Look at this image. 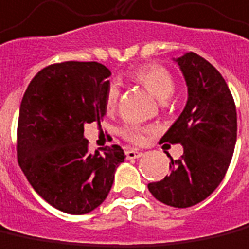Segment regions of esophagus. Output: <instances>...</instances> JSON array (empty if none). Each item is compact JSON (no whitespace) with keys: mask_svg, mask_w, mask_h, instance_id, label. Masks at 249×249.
I'll list each match as a JSON object with an SVG mask.
<instances>
[{"mask_svg":"<svg viewBox=\"0 0 249 249\" xmlns=\"http://www.w3.org/2000/svg\"><path fill=\"white\" fill-rule=\"evenodd\" d=\"M125 155H126V159H139L140 156H142V152L136 149H126Z\"/></svg>","mask_w":249,"mask_h":249,"instance_id":"obj_1","label":"esophagus"}]
</instances>
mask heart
<instances>
[{
	"instance_id": "heart-1",
	"label": "heart",
	"mask_w": 249,
	"mask_h": 249,
	"mask_svg": "<svg viewBox=\"0 0 249 249\" xmlns=\"http://www.w3.org/2000/svg\"><path fill=\"white\" fill-rule=\"evenodd\" d=\"M132 79H135L136 82L142 85L145 89H148L149 91L158 98V100L164 101L170 98L174 93V79L171 74L159 64H142L139 66L137 69L130 72ZM120 90L119 85L116 82H110L107 85V94H105V105L107 110H112L117 105L119 101ZM145 129L139 128V126H125L123 130V135L126 140L132 142L140 144L144 140L142 132Z\"/></svg>"
}]
</instances>
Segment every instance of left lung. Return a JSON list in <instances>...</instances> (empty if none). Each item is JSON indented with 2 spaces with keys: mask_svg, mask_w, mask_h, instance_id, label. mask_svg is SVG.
Masks as SVG:
<instances>
[{
  "mask_svg": "<svg viewBox=\"0 0 249 249\" xmlns=\"http://www.w3.org/2000/svg\"><path fill=\"white\" fill-rule=\"evenodd\" d=\"M187 86L183 112L160 142L182 144L183 155L174 160L170 174L148 183L158 201L173 208H190L208 198L221 183L233 155L237 116L225 79L194 52L174 59Z\"/></svg>",
  "mask_w": 249,
  "mask_h": 249,
  "instance_id": "left-lung-1",
  "label": "left lung"
}]
</instances>
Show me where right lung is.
Here are the masks:
<instances>
[{
  "instance_id": "add662e5",
  "label": "right lung",
  "mask_w": 249,
  "mask_h": 249,
  "mask_svg": "<svg viewBox=\"0 0 249 249\" xmlns=\"http://www.w3.org/2000/svg\"><path fill=\"white\" fill-rule=\"evenodd\" d=\"M110 70L63 62L37 72L22 97L17 158L35 191L55 209L86 214L105 201L125 159L120 145L90 154L83 126L102 121Z\"/></svg>"
}]
</instances>
